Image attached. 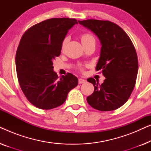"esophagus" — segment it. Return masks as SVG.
Wrapping results in <instances>:
<instances>
[{"mask_svg":"<svg viewBox=\"0 0 151 151\" xmlns=\"http://www.w3.org/2000/svg\"><path fill=\"white\" fill-rule=\"evenodd\" d=\"M86 82V80L82 79V78H79V80H78V82H79V84L85 83Z\"/></svg>","mask_w":151,"mask_h":151,"instance_id":"34e87169","label":"esophagus"}]
</instances>
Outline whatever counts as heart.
Here are the masks:
<instances>
[{"instance_id": "obj_1", "label": "heart", "mask_w": 151, "mask_h": 151, "mask_svg": "<svg viewBox=\"0 0 151 151\" xmlns=\"http://www.w3.org/2000/svg\"><path fill=\"white\" fill-rule=\"evenodd\" d=\"M91 38H94L91 35V34H83L81 37V40H82V42H84V41H86L88 40H89V39H91ZM66 43V40H64V42L63 43V45L64 46V45H65Z\"/></svg>"}]
</instances>
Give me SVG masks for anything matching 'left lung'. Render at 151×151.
Here are the masks:
<instances>
[{"instance_id": "1", "label": "left lung", "mask_w": 151, "mask_h": 151, "mask_svg": "<svg viewBox=\"0 0 151 151\" xmlns=\"http://www.w3.org/2000/svg\"><path fill=\"white\" fill-rule=\"evenodd\" d=\"M96 34L102 45L96 71H102L105 80L100 84L87 79L94 91L86 100L93 108L113 111L124 104L135 85L138 71L137 53L126 32L117 24L107 20H78Z\"/></svg>"}]
</instances>
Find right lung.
Segmentation results:
<instances>
[{"instance_id":"obj_1","label":"right lung","mask_w":151,"mask_h":151,"mask_svg":"<svg viewBox=\"0 0 151 151\" xmlns=\"http://www.w3.org/2000/svg\"><path fill=\"white\" fill-rule=\"evenodd\" d=\"M75 18H51L30 27L22 36L16 54L20 88L37 108L49 110L60 106L78 84L77 77L67 73L58 78L53 60L60 55L62 45Z\"/></svg>"}]
</instances>
